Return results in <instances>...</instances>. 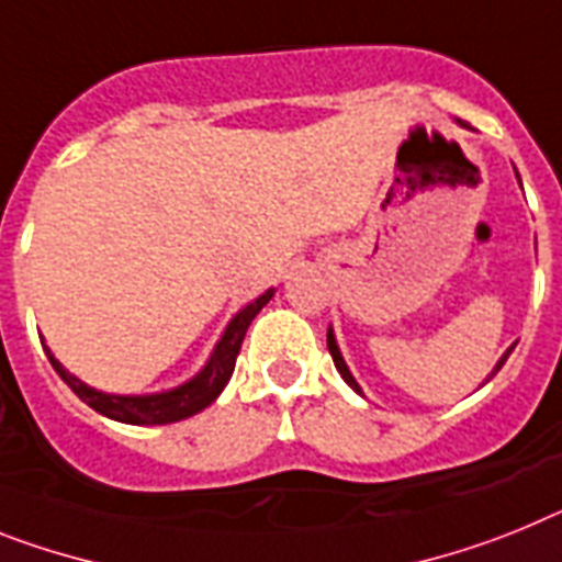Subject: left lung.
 <instances>
[{
    "label": "left lung",
    "mask_w": 562,
    "mask_h": 562,
    "mask_svg": "<svg viewBox=\"0 0 562 562\" xmlns=\"http://www.w3.org/2000/svg\"><path fill=\"white\" fill-rule=\"evenodd\" d=\"M457 125H463V128H469V125H465V122H460V120H457ZM517 179H520V177H517ZM520 188H522V186H520ZM512 348H514V346H512ZM512 348H508V351L503 353V357H499V360H497V366H494V371H492V374H497V371L503 369V362L508 360V353H512ZM328 351H331V357H334V366H337L339 376H342V380H346V383L351 385L353 391H357V394H362L360 383H357V380H353V374H351V371H348L346 360H342V353H339L337 337H334V328H331V325H328Z\"/></svg>",
    "instance_id": "8db88e82"
}]
</instances>
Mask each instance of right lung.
Returning <instances> with one entry per match:
<instances>
[{"instance_id": "right-lung-1", "label": "right lung", "mask_w": 562, "mask_h": 562, "mask_svg": "<svg viewBox=\"0 0 562 562\" xmlns=\"http://www.w3.org/2000/svg\"><path fill=\"white\" fill-rule=\"evenodd\" d=\"M273 296V289H268L266 294H259L254 303H248L245 308H239L231 323L225 325L223 337L211 351L209 362L202 366L196 374L188 380V383L177 385V389L157 391V394H108V391L91 389L88 383H82L79 376L70 374L63 362L56 360L50 348L45 346L50 366L59 376H63L68 389L77 394L82 403H88L93 412L105 414V417L116 419V423H131V426H165V423H177V419L193 417L202 408H209L223 389L228 385L231 374H234V366H237V353L243 348L245 331L251 319L257 317L262 305H268V300Z\"/></svg>"}]
</instances>
